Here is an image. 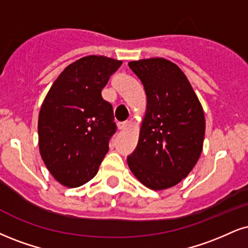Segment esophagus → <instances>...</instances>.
<instances>
[{
    "label": "esophagus",
    "instance_id": "34e87169",
    "mask_svg": "<svg viewBox=\"0 0 248 248\" xmlns=\"http://www.w3.org/2000/svg\"><path fill=\"white\" fill-rule=\"evenodd\" d=\"M128 126H129V122H128V121L119 122V124H118V128H119V129H120V130L126 129V128H128Z\"/></svg>",
    "mask_w": 248,
    "mask_h": 248
}]
</instances>
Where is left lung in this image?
I'll return each instance as SVG.
<instances>
[{
  "instance_id": "1",
  "label": "left lung",
  "mask_w": 248,
  "mask_h": 248,
  "mask_svg": "<svg viewBox=\"0 0 248 248\" xmlns=\"http://www.w3.org/2000/svg\"><path fill=\"white\" fill-rule=\"evenodd\" d=\"M141 79L147 109L130 171L154 190L175 186L198 163L203 148L204 112L189 80L177 64L163 58L130 61Z\"/></svg>"
}]
</instances>
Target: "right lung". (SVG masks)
Listing matches in <instances>:
<instances>
[{"mask_svg":"<svg viewBox=\"0 0 248 248\" xmlns=\"http://www.w3.org/2000/svg\"><path fill=\"white\" fill-rule=\"evenodd\" d=\"M122 61L89 55L68 65L45 97L38 119L39 151L56 181L79 187L97 174L116 126L101 97Z\"/></svg>","mask_w":248,"mask_h":248,"instance_id":"right-lung-1","label":"right lung"}]
</instances>
